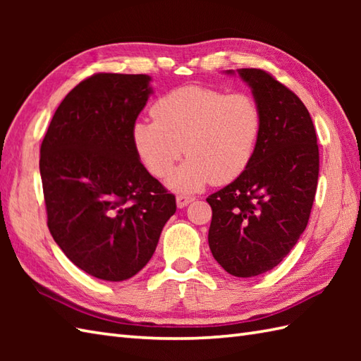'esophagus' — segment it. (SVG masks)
<instances>
[{"instance_id": "1", "label": "esophagus", "mask_w": 361, "mask_h": 361, "mask_svg": "<svg viewBox=\"0 0 361 361\" xmlns=\"http://www.w3.org/2000/svg\"><path fill=\"white\" fill-rule=\"evenodd\" d=\"M190 202H194V197H190V195H178V197H176V206H178L180 209L185 208V206H188Z\"/></svg>"}]
</instances>
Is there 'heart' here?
Instances as JSON below:
<instances>
[{"mask_svg":"<svg viewBox=\"0 0 361 361\" xmlns=\"http://www.w3.org/2000/svg\"><path fill=\"white\" fill-rule=\"evenodd\" d=\"M152 114L155 121L133 126V149L159 178L183 153L189 155L167 180L178 192L235 180L250 166L262 133V113L255 99L208 87L176 88L157 101Z\"/></svg>","mask_w":361,"mask_h":361,"instance_id":"1","label":"heart"}]
</instances>
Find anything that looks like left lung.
Masks as SVG:
<instances>
[{
  "instance_id": "obj_1",
  "label": "left lung",
  "mask_w": 361,
  "mask_h": 361,
  "mask_svg": "<svg viewBox=\"0 0 361 361\" xmlns=\"http://www.w3.org/2000/svg\"><path fill=\"white\" fill-rule=\"evenodd\" d=\"M251 88L262 133L250 166L209 195L214 259L237 278L270 271L295 247L315 198L319 152L309 110L293 91L256 68L226 70Z\"/></svg>"
}]
</instances>
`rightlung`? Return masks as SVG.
<instances>
[{
    "label": "right lung",
    "instance_id": "1",
    "mask_svg": "<svg viewBox=\"0 0 361 361\" xmlns=\"http://www.w3.org/2000/svg\"><path fill=\"white\" fill-rule=\"evenodd\" d=\"M150 82L147 74L91 75L66 94L42 142L49 231L74 265L102 281L141 271L176 211L132 142Z\"/></svg>",
    "mask_w": 361,
    "mask_h": 361
}]
</instances>
